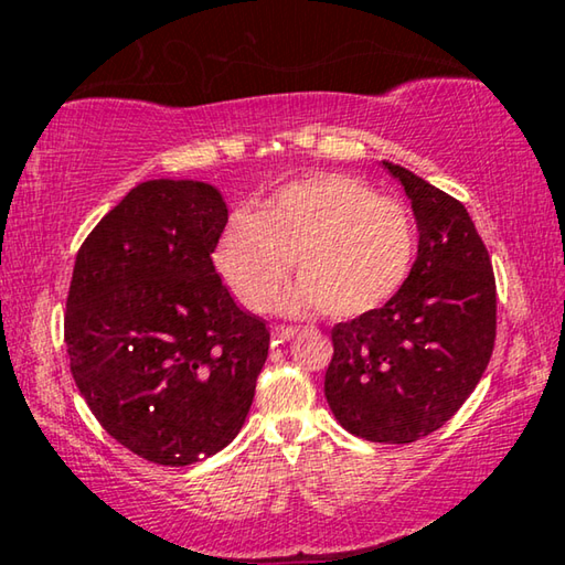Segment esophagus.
<instances>
[{"instance_id":"esophagus-1","label":"esophagus","mask_w":565,"mask_h":565,"mask_svg":"<svg viewBox=\"0 0 565 565\" xmlns=\"http://www.w3.org/2000/svg\"><path fill=\"white\" fill-rule=\"evenodd\" d=\"M274 339H276V343H284V341H291L296 333H299V329L296 327H274Z\"/></svg>"}]
</instances>
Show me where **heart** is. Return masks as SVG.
Returning <instances> with one entry per match:
<instances>
[{"label": "heart", "instance_id": "heart-1", "mask_svg": "<svg viewBox=\"0 0 565 565\" xmlns=\"http://www.w3.org/2000/svg\"><path fill=\"white\" fill-rule=\"evenodd\" d=\"M416 259L408 209L349 174H317L281 186L254 216L236 214L214 248L224 281L252 311H269L286 276H301L279 306L356 319L406 284Z\"/></svg>", "mask_w": 565, "mask_h": 565}]
</instances>
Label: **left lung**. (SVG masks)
I'll return each mask as SVG.
<instances>
[{"mask_svg": "<svg viewBox=\"0 0 565 565\" xmlns=\"http://www.w3.org/2000/svg\"><path fill=\"white\" fill-rule=\"evenodd\" d=\"M418 254L396 296L331 329L323 394L349 434L411 444L451 418L481 381L495 341V279L466 206L398 164Z\"/></svg>", "mask_w": 565, "mask_h": 565, "instance_id": "1", "label": "left lung"}]
</instances>
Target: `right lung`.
<instances>
[{
	"label": "right lung",
	"instance_id": "add662e5",
	"mask_svg": "<svg viewBox=\"0 0 565 565\" xmlns=\"http://www.w3.org/2000/svg\"><path fill=\"white\" fill-rule=\"evenodd\" d=\"M218 189L134 186L76 254L64 341L76 388L111 438L159 466L214 456L242 431L269 327L236 306L212 254Z\"/></svg>",
	"mask_w": 565,
	"mask_h": 565
}]
</instances>
